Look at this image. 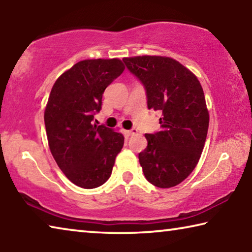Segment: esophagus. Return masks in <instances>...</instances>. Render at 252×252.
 Listing matches in <instances>:
<instances>
[{
  "mask_svg": "<svg viewBox=\"0 0 252 252\" xmlns=\"http://www.w3.org/2000/svg\"><path fill=\"white\" fill-rule=\"evenodd\" d=\"M136 132H138V130H136V129H131V130L126 131V134L127 135H133V134L136 133Z\"/></svg>",
  "mask_w": 252,
  "mask_h": 252,
  "instance_id": "obj_1",
  "label": "esophagus"
}]
</instances>
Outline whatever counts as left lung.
<instances>
[{
  "instance_id": "1",
  "label": "left lung",
  "mask_w": 252,
  "mask_h": 252,
  "mask_svg": "<svg viewBox=\"0 0 252 252\" xmlns=\"http://www.w3.org/2000/svg\"><path fill=\"white\" fill-rule=\"evenodd\" d=\"M146 89L149 109L159 111L161 131L146 134L139 153L144 177L158 188L181 183L193 171L206 142L209 112L201 84L176 60L157 55L125 58Z\"/></svg>"
}]
</instances>
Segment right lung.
<instances>
[{
	"label": "right lung",
	"instance_id": "add662e5",
	"mask_svg": "<svg viewBox=\"0 0 252 252\" xmlns=\"http://www.w3.org/2000/svg\"><path fill=\"white\" fill-rule=\"evenodd\" d=\"M125 71L119 59L83 60L55 81L44 111L51 153L75 186L93 189L110 178L125 136L93 126L102 94Z\"/></svg>",
	"mask_w": 252,
	"mask_h": 252
}]
</instances>
